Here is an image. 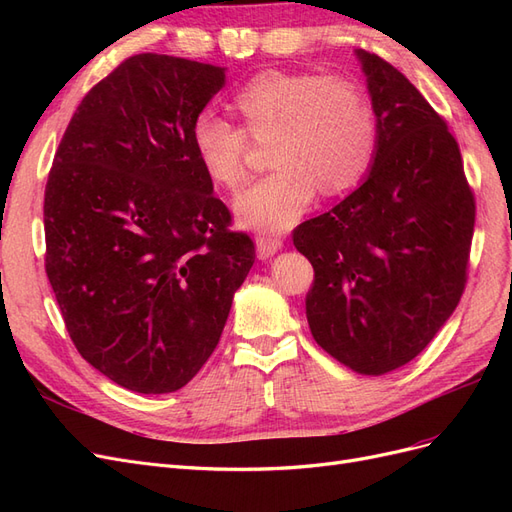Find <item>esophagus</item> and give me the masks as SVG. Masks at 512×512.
<instances>
[{"mask_svg":"<svg viewBox=\"0 0 512 512\" xmlns=\"http://www.w3.org/2000/svg\"><path fill=\"white\" fill-rule=\"evenodd\" d=\"M282 237L280 235H271V232H260L256 237V250H258V258H271L277 250L282 247Z\"/></svg>","mask_w":512,"mask_h":512,"instance_id":"1","label":"esophagus"}]
</instances>
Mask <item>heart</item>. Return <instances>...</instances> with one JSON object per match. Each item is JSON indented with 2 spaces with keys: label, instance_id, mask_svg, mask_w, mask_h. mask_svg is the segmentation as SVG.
I'll use <instances>...</instances> for the list:
<instances>
[{
  "label": "heart",
  "instance_id": "heart-1",
  "mask_svg": "<svg viewBox=\"0 0 512 512\" xmlns=\"http://www.w3.org/2000/svg\"><path fill=\"white\" fill-rule=\"evenodd\" d=\"M235 108L243 128L203 111L190 136L207 177L228 192H239L250 179V138H271L269 164L277 168L237 200L245 226H292L316 190L333 196L352 188L376 158V108L348 76L262 72L237 91Z\"/></svg>",
  "mask_w": 512,
  "mask_h": 512
}]
</instances>
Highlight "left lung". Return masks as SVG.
<instances>
[{
    "label": "left lung",
    "mask_w": 512,
    "mask_h": 512,
    "mask_svg": "<svg viewBox=\"0 0 512 512\" xmlns=\"http://www.w3.org/2000/svg\"><path fill=\"white\" fill-rule=\"evenodd\" d=\"M356 55L378 117L374 166L292 241L314 267L305 312L318 346L380 376L421 354L459 305L476 200L444 117L389 61Z\"/></svg>",
    "instance_id": "1"
}]
</instances>
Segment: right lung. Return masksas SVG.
<instances>
[{"label": "right lung", "instance_id": "right-lung-1", "mask_svg": "<svg viewBox=\"0 0 512 512\" xmlns=\"http://www.w3.org/2000/svg\"><path fill=\"white\" fill-rule=\"evenodd\" d=\"M224 83L192 59H123L81 100L46 179L44 269L72 344L136 393L198 374L256 258L192 147Z\"/></svg>", "mask_w": 512, "mask_h": 512}]
</instances>
